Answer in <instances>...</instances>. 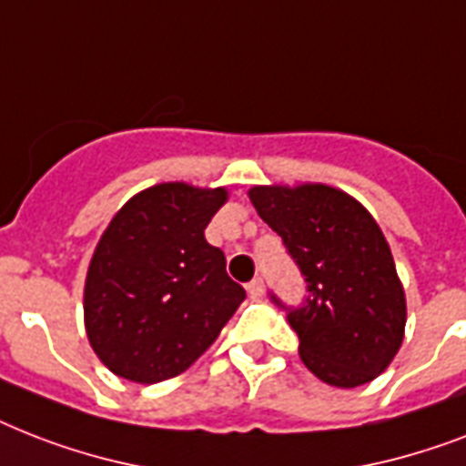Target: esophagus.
Returning <instances> with one entry per match:
<instances>
[{"instance_id":"obj_1","label":"esophagus","mask_w":466,"mask_h":466,"mask_svg":"<svg viewBox=\"0 0 466 466\" xmlns=\"http://www.w3.org/2000/svg\"><path fill=\"white\" fill-rule=\"evenodd\" d=\"M248 293H250L252 298H259L264 293V281H262V277H255L250 281V284H248Z\"/></svg>"}]
</instances>
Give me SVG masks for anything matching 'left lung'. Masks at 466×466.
Returning a JSON list of instances; mask_svg holds the SVG:
<instances>
[{"instance_id": "obj_1", "label": "left lung", "mask_w": 466, "mask_h": 466, "mask_svg": "<svg viewBox=\"0 0 466 466\" xmlns=\"http://www.w3.org/2000/svg\"><path fill=\"white\" fill-rule=\"evenodd\" d=\"M248 195L308 284L298 308L271 296L289 312L305 368L334 387L375 380L400 351L407 325V298L380 226L329 185H262Z\"/></svg>"}]
</instances>
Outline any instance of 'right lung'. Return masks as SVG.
<instances>
[{"label": "right lung", "mask_w": 466, "mask_h": 466, "mask_svg": "<svg viewBox=\"0 0 466 466\" xmlns=\"http://www.w3.org/2000/svg\"><path fill=\"white\" fill-rule=\"evenodd\" d=\"M223 187L161 182L134 195L100 236L88 264L84 322L115 375L154 385L187 370L245 300L204 228Z\"/></svg>", "instance_id": "right-lung-1"}]
</instances>
